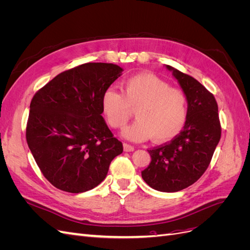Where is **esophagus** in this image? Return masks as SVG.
Instances as JSON below:
<instances>
[{
	"label": "esophagus",
	"instance_id": "34e87169",
	"mask_svg": "<svg viewBox=\"0 0 250 250\" xmlns=\"http://www.w3.org/2000/svg\"><path fill=\"white\" fill-rule=\"evenodd\" d=\"M123 147H124V151H126V152H132V151L134 150V147L127 143L123 144Z\"/></svg>",
	"mask_w": 250,
	"mask_h": 250
}]
</instances>
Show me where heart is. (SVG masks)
Segmentation results:
<instances>
[{
	"label": "heart",
	"instance_id": "b5f03b06",
	"mask_svg": "<svg viewBox=\"0 0 250 250\" xmlns=\"http://www.w3.org/2000/svg\"><path fill=\"white\" fill-rule=\"evenodd\" d=\"M102 110L113 128L125 127L135 110L138 120L122 135L132 142H167L183 130L188 117V98L184 90L153 74L144 73L127 79L122 93L108 88L101 99Z\"/></svg>",
	"mask_w": 250,
	"mask_h": 250
}]
</instances>
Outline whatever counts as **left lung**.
Returning <instances> with one entry per match:
<instances>
[{"label": "left lung", "instance_id": "1", "mask_svg": "<svg viewBox=\"0 0 250 250\" xmlns=\"http://www.w3.org/2000/svg\"><path fill=\"white\" fill-rule=\"evenodd\" d=\"M188 98L184 129L170 143L148 152L151 162L142 171L145 183L160 192H178L206 172L221 138L215 97L200 82L166 64Z\"/></svg>", "mask_w": 250, "mask_h": 250}]
</instances>
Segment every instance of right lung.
Listing matches in <instances>:
<instances>
[{
	"label": "right lung",
	"mask_w": 250,
	"mask_h": 250,
	"mask_svg": "<svg viewBox=\"0 0 250 250\" xmlns=\"http://www.w3.org/2000/svg\"><path fill=\"white\" fill-rule=\"evenodd\" d=\"M122 72L113 63H84L60 73L34 95L27 143L43 176L59 190H92L123 152L101 105L104 92Z\"/></svg>",
	"instance_id": "right-lung-1"
}]
</instances>
